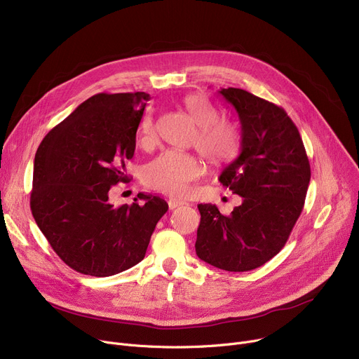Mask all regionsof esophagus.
I'll use <instances>...</instances> for the list:
<instances>
[{
	"label": "esophagus",
	"instance_id": "esophagus-1",
	"mask_svg": "<svg viewBox=\"0 0 359 359\" xmlns=\"http://www.w3.org/2000/svg\"><path fill=\"white\" fill-rule=\"evenodd\" d=\"M187 203L185 201H182V200H177V198H171L170 201H168V207H170V210H175V208H178V207H181V205H185Z\"/></svg>",
	"mask_w": 359,
	"mask_h": 359
}]
</instances>
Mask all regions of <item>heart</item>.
<instances>
[{"mask_svg":"<svg viewBox=\"0 0 359 359\" xmlns=\"http://www.w3.org/2000/svg\"><path fill=\"white\" fill-rule=\"evenodd\" d=\"M185 109L198 126L194 140L196 148L211 163L222 167L231 162L240 148L237 128L227 121H219L218 109L201 95L184 99ZM155 137V125L151 115L142 122V142L149 144ZM203 174V163L191 154L165 151L151 161L144 171L145 184L167 196H184L191 184Z\"/></svg>","mask_w":359,"mask_h":359,"instance_id":"heart-1","label":"heart"}]
</instances>
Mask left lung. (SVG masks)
I'll list each match as a JSON object with an SVG mask.
<instances>
[{"instance_id": "left-lung-1", "label": "left lung", "mask_w": 359, "mask_h": 359, "mask_svg": "<svg viewBox=\"0 0 359 359\" xmlns=\"http://www.w3.org/2000/svg\"><path fill=\"white\" fill-rule=\"evenodd\" d=\"M240 119V155L218 181L241 197L230 215L200 204L196 252L227 271L253 270L286 244L305 204L311 165L285 110L243 89H219Z\"/></svg>"}]
</instances>
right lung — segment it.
<instances>
[{"label": "right lung", "mask_w": 359, "mask_h": 359, "mask_svg": "<svg viewBox=\"0 0 359 359\" xmlns=\"http://www.w3.org/2000/svg\"><path fill=\"white\" fill-rule=\"evenodd\" d=\"M148 100L145 92L95 95L36 152L33 217L53 250L79 273L106 278L140 263L168 211L167 201L151 194H137L132 205L109 201L112 187L128 180L125 162Z\"/></svg>", "instance_id": "1"}]
</instances>
